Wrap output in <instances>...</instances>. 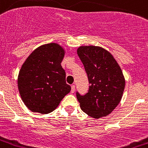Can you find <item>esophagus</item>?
<instances>
[{
    "mask_svg": "<svg viewBox=\"0 0 148 148\" xmlns=\"http://www.w3.org/2000/svg\"><path fill=\"white\" fill-rule=\"evenodd\" d=\"M74 91H75V85H71V92L72 93H74Z\"/></svg>",
    "mask_w": 148,
    "mask_h": 148,
    "instance_id": "34e87169",
    "label": "esophagus"
}]
</instances>
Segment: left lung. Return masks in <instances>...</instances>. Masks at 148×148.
I'll use <instances>...</instances> for the list:
<instances>
[{"instance_id":"left-lung-1","label":"left lung","mask_w":148,"mask_h":148,"mask_svg":"<svg viewBox=\"0 0 148 148\" xmlns=\"http://www.w3.org/2000/svg\"><path fill=\"white\" fill-rule=\"evenodd\" d=\"M77 52L90 84L88 93H76L81 109L95 119L108 116L123 96L125 78L121 68L112 55L101 47H80Z\"/></svg>"}]
</instances>
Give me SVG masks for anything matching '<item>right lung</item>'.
Returning <instances> with one entry per match:
<instances>
[{
  "instance_id": "1",
  "label": "right lung",
  "mask_w": 148,
  "mask_h": 148,
  "mask_svg": "<svg viewBox=\"0 0 148 148\" xmlns=\"http://www.w3.org/2000/svg\"><path fill=\"white\" fill-rule=\"evenodd\" d=\"M64 52L58 44H45L35 49L22 64L18 87L22 101L32 112H51L71 92L61 66Z\"/></svg>"
}]
</instances>
